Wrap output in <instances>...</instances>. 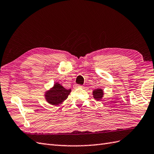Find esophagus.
I'll return each mask as SVG.
<instances>
[{
    "label": "esophagus",
    "mask_w": 154,
    "mask_h": 154,
    "mask_svg": "<svg viewBox=\"0 0 154 154\" xmlns=\"http://www.w3.org/2000/svg\"><path fill=\"white\" fill-rule=\"evenodd\" d=\"M76 87H82V86L79 85H76Z\"/></svg>",
    "instance_id": "obj_1"
}]
</instances>
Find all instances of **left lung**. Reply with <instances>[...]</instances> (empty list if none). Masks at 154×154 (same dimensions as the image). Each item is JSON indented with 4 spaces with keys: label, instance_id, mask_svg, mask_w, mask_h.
<instances>
[{
    "label": "left lung",
    "instance_id": "1",
    "mask_svg": "<svg viewBox=\"0 0 154 154\" xmlns=\"http://www.w3.org/2000/svg\"><path fill=\"white\" fill-rule=\"evenodd\" d=\"M103 94V91L100 88H98V89H96L93 91V95H94V98L96 100H101L102 96Z\"/></svg>",
    "mask_w": 154,
    "mask_h": 154
}]
</instances>
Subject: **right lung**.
I'll return each mask as SVG.
<instances>
[{
    "label": "right lung",
    "instance_id": "obj_1",
    "mask_svg": "<svg viewBox=\"0 0 154 154\" xmlns=\"http://www.w3.org/2000/svg\"><path fill=\"white\" fill-rule=\"evenodd\" d=\"M71 89H66L59 83H56L51 91L45 94L46 101L52 105H58L67 98Z\"/></svg>",
    "mask_w": 154,
    "mask_h": 154
}]
</instances>
